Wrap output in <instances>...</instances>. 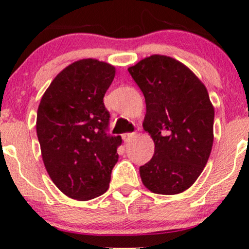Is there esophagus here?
<instances>
[{"label":"esophagus","instance_id":"1","mask_svg":"<svg viewBox=\"0 0 249 249\" xmlns=\"http://www.w3.org/2000/svg\"><path fill=\"white\" fill-rule=\"evenodd\" d=\"M134 136H136L134 133H124L122 137H123V141L126 142H130Z\"/></svg>","mask_w":249,"mask_h":249}]
</instances>
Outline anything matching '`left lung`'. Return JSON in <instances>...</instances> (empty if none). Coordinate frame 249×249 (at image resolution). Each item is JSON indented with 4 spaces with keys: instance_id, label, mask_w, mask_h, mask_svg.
Wrapping results in <instances>:
<instances>
[{
    "instance_id": "8db88e82",
    "label": "left lung",
    "mask_w": 249,
    "mask_h": 249,
    "mask_svg": "<svg viewBox=\"0 0 249 249\" xmlns=\"http://www.w3.org/2000/svg\"><path fill=\"white\" fill-rule=\"evenodd\" d=\"M146 103L142 127L154 154L139 167L144 186L157 194H178L196 182L213 146L214 107L207 89L186 65L152 55L128 68Z\"/></svg>"
}]
</instances>
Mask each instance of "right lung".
I'll return each instance as SVG.
<instances>
[{"mask_svg": "<svg viewBox=\"0 0 249 249\" xmlns=\"http://www.w3.org/2000/svg\"><path fill=\"white\" fill-rule=\"evenodd\" d=\"M115 75L108 63L77 61L53 78L38 105L43 162L53 184L71 199L104 194L118 161L122 137L107 134L110 113L103 102Z\"/></svg>", "mask_w": 249, "mask_h": 249, "instance_id": "1", "label": "right lung"}]
</instances>
